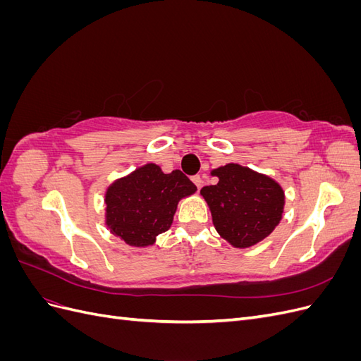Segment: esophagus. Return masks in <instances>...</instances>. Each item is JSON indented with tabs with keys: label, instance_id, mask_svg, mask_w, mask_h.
Returning <instances> with one entry per match:
<instances>
[{
	"label": "esophagus",
	"instance_id": "obj_1",
	"mask_svg": "<svg viewBox=\"0 0 361 361\" xmlns=\"http://www.w3.org/2000/svg\"><path fill=\"white\" fill-rule=\"evenodd\" d=\"M191 180L195 183V187H197V188L202 187V178L199 176V174H195V176H192Z\"/></svg>",
	"mask_w": 361,
	"mask_h": 361
}]
</instances>
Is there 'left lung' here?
<instances>
[{"label": "left lung", "mask_w": 361, "mask_h": 361, "mask_svg": "<svg viewBox=\"0 0 361 361\" xmlns=\"http://www.w3.org/2000/svg\"><path fill=\"white\" fill-rule=\"evenodd\" d=\"M215 185L200 194L211 207L212 221L226 241L245 248L267 238L281 220L285 192L265 174L238 164H227L212 171Z\"/></svg>", "instance_id": "1"}]
</instances>
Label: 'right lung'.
Returning a JSON list of instances; mask_svg holds the SVG:
<instances>
[{"label":"right lung","instance_id":"1","mask_svg":"<svg viewBox=\"0 0 361 361\" xmlns=\"http://www.w3.org/2000/svg\"><path fill=\"white\" fill-rule=\"evenodd\" d=\"M195 190L180 170L166 174L157 164H146L108 188L106 226L129 245L154 244L171 226L178 202Z\"/></svg>","mask_w":361,"mask_h":361}]
</instances>
